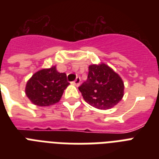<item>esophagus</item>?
Instances as JSON below:
<instances>
[{
    "instance_id": "1",
    "label": "esophagus",
    "mask_w": 159,
    "mask_h": 159,
    "mask_svg": "<svg viewBox=\"0 0 159 159\" xmlns=\"http://www.w3.org/2000/svg\"><path fill=\"white\" fill-rule=\"evenodd\" d=\"M80 82H81V78H80L79 77H77L74 82H72V84L75 85V86H77V87H78V86L80 85Z\"/></svg>"
}]
</instances>
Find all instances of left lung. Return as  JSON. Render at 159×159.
<instances>
[{
    "instance_id": "1",
    "label": "left lung",
    "mask_w": 159,
    "mask_h": 159,
    "mask_svg": "<svg viewBox=\"0 0 159 159\" xmlns=\"http://www.w3.org/2000/svg\"><path fill=\"white\" fill-rule=\"evenodd\" d=\"M87 80L79 87L83 99L95 108H113L124 97L122 78L106 63L89 66Z\"/></svg>"
}]
</instances>
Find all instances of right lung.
I'll list each match as a JSON object with an SVG mask.
<instances>
[{"label": "right lung", "instance_id": "right-lung-1", "mask_svg": "<svg viewBox=\"0 0 159 159\" xmlns=\"http://www.w3.org/2000/svg\"><path fill=\"white\" fill-rule=\"evenodd\" d=\"M69 84L66 73L57 72L53 66L33 74L26 83L25 94L35 106H52L59 102Z\"/></svg>", "mask_w": 159, "mask_h": 159}]
</instances>
